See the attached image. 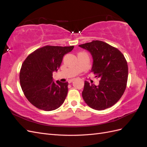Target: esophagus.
<instances>
[{"label":"esophagus","instance_id":"1","mask_svg":"<svg viewBox=\"0 0 147 147\" xmlns=\"http://www.w3.org/2000/svg\"><path fill=\"white\" fill-rule=\"evenodd\" d=\"M73 81H74V79H72V80H70L69 81V83H72V82Z\"/></svg>","mask_w":147,"mask_h":147}]
</instances>
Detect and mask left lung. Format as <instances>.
I'll return each mask as SVG.
<instances>
[{"label":"left lung","mask_w":147,"mask_h":147,"mask_svg":"<svg viewBox=\"0 0 147 147\" xmlns=\"http://www.w3.org/2000/svg\"><path fill=\"white\" fill-rule=\"evenodd\" d=\"M90 52L93 63L91 72L100 78L99 85L84 82L83 98L91 108L102 110L115 105L126 90L128 67L121 52L100 40L79 45Z\"/></svg>","instance_id":"left-lung-1"}]
</instances>
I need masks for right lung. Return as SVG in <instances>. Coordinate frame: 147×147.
<instances>
[{"instance_id": "right-lung-1", "label": "right lung", "mask_w": 147, "mask_h": 147, "mask_svg": "<svg viewBox=\"0 0 147 147\" xmlns=\"http://www.w3.org/2000/svg\"><path fill=\"white\" fill-rule=\"evenodd\" d=\"M74 46H45L30 54L22 64L20 81L27 99L45 111L58 109L68 92V82H54L53 72L60 67L63 56Z\"/></svg>"}]
</instances>
